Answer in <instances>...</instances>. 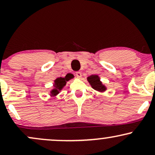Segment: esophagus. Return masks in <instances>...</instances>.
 Here are the masks:
<instances>
[{"mask_svg": "<svg viewBox=\"0 0 155 155\" xmlns=\"http://www.w3.org/2000/svg\"><path fill=\"white\" fill-rule=\"evenodd\" d=\"M76 76H77L78 78H81V73L80 71H78L76 73Z\"/></svg>", "mask_w": 155, "mask_h": 155, "instance_id": "esophagus-1", "label": "esophagus"}]
</instances>
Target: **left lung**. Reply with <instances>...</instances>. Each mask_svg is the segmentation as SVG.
<instances>
[{
    "label": "left lung",
    "instance_id": "8db88e82",
    "mask_svg": "<svg viewBox=\"0 0 155 155\" xmlns=\"http://www.w3.org/2000/svg\"><path fill=\"white\" fill-rule=\"evenodd\" d=\"M87 80L94 90L101 92L106 90V87H105L104 85H103L102 82L100 81V78L98 77V76L92 75L87 77Z\"/></svg>",
    "mask_w": 155,
    "mask_h": 155
}]
</instances>
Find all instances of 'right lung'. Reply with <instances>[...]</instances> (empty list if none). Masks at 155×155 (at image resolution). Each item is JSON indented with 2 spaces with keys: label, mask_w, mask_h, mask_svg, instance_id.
Returning a JSON list of instances; mask_svg holds the SVG:
<instances>
[{
  "label": "right lung",
  "mask_w": 155,
  "mask_h": 155,
  "mask_svg": "<svg viewBox=\"0 0 155 155\" xmlns=\"http://www.w3.org/2000/svg\"><path fill=\"white\" fill-rule=\"evenodd\" d=\"M68 80L69 79H66V77L58 78V79L54 81L55 89H54V90L51 92V94H52L53 95H56L57 94L59 93V90H61V89L66 84V81H68Z\"/></svg>",
  "instance_id": "right-lung-1"
}]
</instances>
